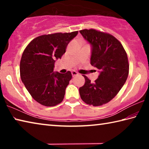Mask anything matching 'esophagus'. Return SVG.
Wrapping results in <instances>:
<instances>
[{
	"instance_id": "esophagus-1",
	"label": "esophagus",
	"mask_w": 149,
	"mask_h": 149,
	"mask_svg": "<svg viewBox=\"0 0 149 149\" xmlns=\"http://www.w3.org/2000/svg\"><path fill=\"white\" fill-rule=\"evenodd\" d=\"M72 77H75L76 76V75H78V73L75 71H72Z\"/></svg>"
}]
</instances>
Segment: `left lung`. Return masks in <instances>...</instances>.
<instances>
[{
	"instance_id": "obj_1",
	"label": "left lung",
	"mask_w": 149,
	"mask_h": 149,
	"mask_svg": "<svg viewBox=\"0 0 149 149\" xmlns=\"http://www.w3.org/2000/svg\"><path fill=\"white\" fill-rule=\"evenodd\" d=\"M79 32L91 45V64L99 72L94 83L84 75L85 82L79 89L80 97L87 104L101 106L110 101L127 80V54L120 42L112 35L93 29Z\"/></svg>"
}]
</instances>
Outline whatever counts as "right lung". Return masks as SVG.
I'll return each instance as SVG.
<instances>
[{"instance_id": "right-lung-1", "label": "right lung", "mask_w": 149, "mask_h": 149, "mask_svg": "<svg viewBox=\"0 0 149 149\" xmlns=\"http://www.w3.org/2000/svg\"><path fill=\"white\" fill-rule=\"evenodd\" d=\"M77 33L41 35L32 40L24 50L20 61V77L29 94L41 104L54 107L64 99L72 74L70 71L54 72V62L61 58L67 45Z\"/></svg>"}]
</instances>
